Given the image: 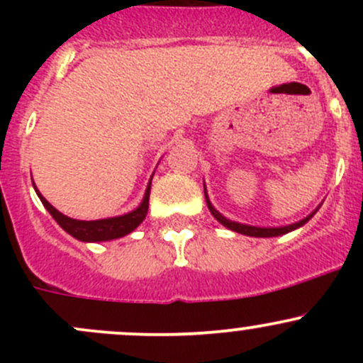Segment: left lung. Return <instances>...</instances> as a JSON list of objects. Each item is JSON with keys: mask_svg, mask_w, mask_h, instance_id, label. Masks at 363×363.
I'll list each match as a JSON object with an SVG mask.
<instances>
[{"mask_svg": "<svg viewBox=\"0 0 363 363\" xmlns=\"http://www.w3.org/2000/svg\"><path fill=\"white\" fill-rule=\"evenodd\" d=\"M203 193H205V202H207L208 211H211V214L214 216V218L218 219V221L221 223L223 226H226V228L232 230V232L242 233V235H250V237H279V235H284V233L294 232V230L300 228V226L306 225V223L309 221V219L313 218L314 214H316L318 208L321 207V205H320V207L314 208V211L311 212L309 216H306V218L300 219V221L291 223V225H286V226H252V225H244V223L232 221V219L225 218V216H223L219 211H216L214 205L211 203V200H208V195H207V189H205V186H203Z\"/></svg>", "mask_w": 363, "mask_h": 363, "instance_id": "left-lung-1", "label": "left lung"}]
</instances>
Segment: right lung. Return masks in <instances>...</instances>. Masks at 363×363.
<instances>
[{
    "instance_id": "obj_1",
    "label": "right lung",
    "mask_w": 363,
    "mask_h": 363,
    "mask_svg": "<svg viewBox=\"0 0 363 363\" xmlns=\"http://www.w3.org/2000/svg\"><path fill=\"white\" fill-rule=\"evenodd\" d=\"M155 175V174H152ZM152 181V177H151ZM151 181H149L147 189L144 193V199H142L140 205L133 211L126 212L123 216H113V218H105V219H94V221H82V219H73L65 216L63 212L57 211L56 207H52L45 199L42 196V193L36 189L35 182H33V188H35L36 195L42 200L43 207L50 212L54 219L57 221V225L69 233L72 237H75L80 242H105V240H113L121 239V237L128 235V233L133 232L138 225L145 219L149 208V193H151Z\"/></svg>"
}]
</instances>
